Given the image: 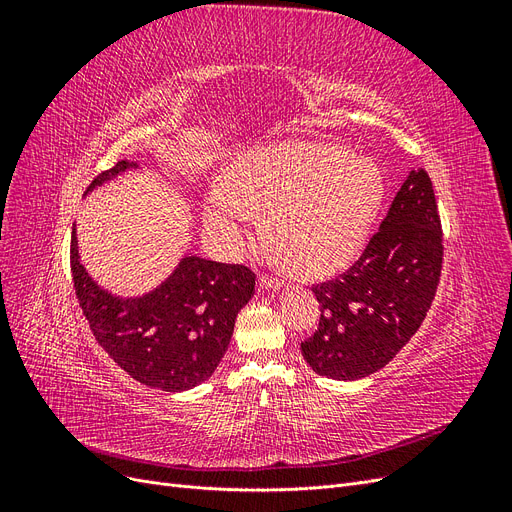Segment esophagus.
<instances>
[{"mask_svg": "<svg viewBox=\"0 0 512 512\" xmlns=\"http://www.w3.org/2000/svg\"><path fill=\"white\" fill-rule=\"evenodd\" d=\"M284 284L280 280H275V277L269 275H260L258 277V288L260 290H280Z\"/></svg>", "mask_w": 512, "mask_h": 512, "instance_id": "1", "label": "esophagus"}]
</instances>
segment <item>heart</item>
I'll return each instance as SVG.
<instances>
[{"label": "heart", "mask_w": 512, "mask_h": 512, "mask_svg": "<svg viewBox=\"0 0 512 512\" xmlns=\"http://www.w3.org/2000/svg\"><path fill=\"white\" fill-rule=\"evenodd\" d=\"M386 198L382 170L344 147L282 143L245 151L230 179L213 181L203 222L239 254L271 211V239L303 275H329L363 252Z\"/></svg>", "instance_id": "1"}]
</instances>
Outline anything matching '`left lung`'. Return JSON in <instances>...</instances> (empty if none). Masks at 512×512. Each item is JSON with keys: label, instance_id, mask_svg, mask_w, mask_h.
<instances>
[{"label": "left lung", "instance_id": "obj_1", "mask_svg": "<svg viewBox=\"0 0 512 512\" xmlns=\"http://www.w3.org/2000/svg\"><path fill=\"white\" fill-rule=\"evenodd\" d=\"M442 271V226L423 168L410 170L363 256L314 286L318 331L301 344L318 376L361 380L376 374L421 327Z\"/></svg>", "mask_w": 512, "mask_h": 512}]
</instances>
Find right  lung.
<instances>
[{
  "mask_svg": "<svg viewBox=\"0 0 512 512\" xmlns=\"http://www.w3.org/2000/svg\"><path fill=\"white\" fill-rule=\"evenodd\" d=\"M138 168V162H117L89 183L85 196ZM70 267L76 299L98 344L134 380L166 393L194 389L218 369L237 314L256 286V275L243 265L188 254L160 286L138 297H119L83 267L76 224Z\"/></svg>",
  "mask_w": 512,
  "mask_h": 512,
  "instance_id": "add662e5",
  "label": "right lung"
}]
</instances>
